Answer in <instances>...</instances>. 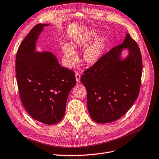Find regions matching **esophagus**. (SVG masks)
I'll use <instances>...</instances> for the list:
<instances>
[{
    "label": "esophagus",
    "instance_id": "obj_1",
    "mask_svg": "<svg viewBox=\"0 0 159 159\" xmlns=\"http://www.w3.org/2000/svg\"><path fill=\"white\" fill-rule=\"evenodd\" d=\"M75 79H76V81H77V82L80 83V81H81V75L79 73L75 74Z\"/></svg>",
    "mask_w": 159,
    "mask_h": 159
}]
</instances>
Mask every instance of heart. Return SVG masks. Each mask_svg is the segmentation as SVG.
Masks as SVG:
<instances>
[{
    "label": "heart",
    "instance_id": "1",
    "mask_svg": "<svg viewBox=\"0 0 159 159\" xmlns=\"http://www.w3.org/2000/svg\"><path fill=\"white\" fill-rule=\"evenodd\" d=\"M94 35V33H93ZM87 41L76 40L74 42V48L75 46H84L87 45ZM104 49L103 40L98 39L89 46L83 53V60L87 65H93L100 59ZM62 51L70 65H72L77 61V55L75 51L68 45L62 46Z\"/></svg>",
    "mask_w": 159,
    "mask_h": 159
}]
</instances>
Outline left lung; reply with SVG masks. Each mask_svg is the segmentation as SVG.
<instances>
[{
    "label": "left lung",
    "mask_w": 159,
    "mask_h": 159,
    "mask_svg": "<svg viewBox=\"0 0 159 159\" xmlns=\"http://www.w3.org/2000/svg\"><path fill=\"white\" fill-rule=\"evenodd\" d=\"M129 55L120 59L123 48ZM142 59L136 42L126 34L123 43L113 47L81 75L87 89V108L93 120L107 123L119 119L137 99L140 89Z\"/></svg>",
    "instance_id": "obj_1"
}]
</instances>
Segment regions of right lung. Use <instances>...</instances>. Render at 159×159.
<instances>
[{
	"label": "right lung",
	"mask_w": 159,
	"mask_h": 159,
	"mask_svg": "<svg viewBox=\"0 0 159 159\" xmlns=\"http://www.w3.org/2000/svg\"><path fill=\"white\" fill-rule=\"evenodd\" d=\"M48 25H36L25 38L16 54V72L27 113L38 121L53 125L64 117L68 94L76 80L74 72L62 67L53 53L35 52L38 38Z\"/></svg>",
	"instance_id": "right-lung-1"
}]
</instances>
